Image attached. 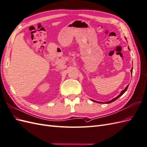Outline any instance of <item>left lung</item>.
<instances>
[{
  "instance_id": "left-lung-1",
  "label": "left lung",
  "mask_w": 147,
  "mask_h": 147,
  "mask_svg": "<svg viewBox=\"0 0 147 147\" xmlns=\"http://www.w3.org/2000/svg\"><path fill=\"white\" fill-rule=\"evenodd\" d=\"M131 74L132 73V68L131 69ZM128 86H129V85H127L126 87V88L124 89V90H123L121 92V93H120V94L117 96V97H115V98H114V99H113L112 100H110V101H108V102H97V101H96V100H92V99H91V100L92 101H93V102H97V103H99V104H110V103H111V102H113V101H115V100H116L117 99H118L119 97H120V96H121L124 92H125L126 91V90H127V88H128Z\"/></svg>"
}]
</instances>
